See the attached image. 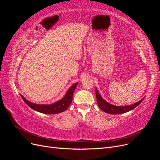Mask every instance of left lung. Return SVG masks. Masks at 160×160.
Instances as JSON below:
<instances>
[{
  "mask_svg": "<svg viewBox=\"0 0 160 160\" xmlns=\"http://www.w3.org/2000/svg\"><path fill=\"white\" fill-rule=\"evenodd\" d=\"M95 94H96V98H97V102H98L99 108L103 111L104 112L109 113V114H121V113H124L128 112V111L133 109L138 106L140 103H141L144 98L142 99L140 101H139L138 102L135 103L132 105H125V106H116L111 105L107 101H105L100 94L99 93L98 89H95Z\"/></svg>",
  "mask_w": 160,
  "mask_h": 160,
  "instance_id": "obj_1",
  "label": "left lung"
}]
</instances>
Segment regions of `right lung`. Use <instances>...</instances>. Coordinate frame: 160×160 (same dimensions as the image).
Returning <instances> with one entry per match:
<instances>
[{
    "mask_svg": "<svg viewBox=\"0 0 160 160\" xmlns=\"http://www.w3.org/2000/svg\"><path fill=\"white\" fill-rule=\"evenodd\" d=\"M78 83L72 85L71 88L67 90L65 95L61 100L51 105H39L33 103L31 101L27 100L24 97L21 95L22 99L25 101V103L33 110L37 111L38 112L45 113V114H57L66 111L72 102V94L76 88Z\"/></svg>",
    "mask_w": 160,
    "mask_h": 160,
    "instance_id": "obj_1",
    "label": "right lung"
}]
</instances>
